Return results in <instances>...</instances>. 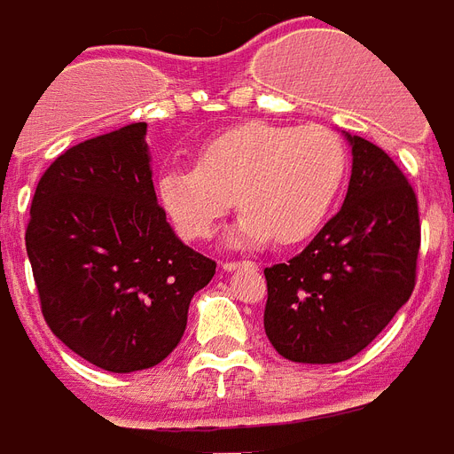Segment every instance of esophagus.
<instances>
[{
    "mask_svg": "<svg viewBox=\"0 0 454 454\" xmlns=\"http://www.w3.org/2000/svg\"><path fill=\"white\" fill-rule=\"evenodd\" d=\"M242 266L247 269V266H254V263H252V262H223V263H221V269L226 270V273H233V270L242 269Z\"/></svg>",
    "mask_w": 454,
    "mask_h": 454,
    "instance_id": "esophagus-1",
    "label": "esophagus"
}]
</instances>
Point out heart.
I'll return each instance as SVG.
<instances>
[{"label":"heart","instance_id":"heart-1","mask_svg":"<svg viewBox=\"0 0 454 454\" xmlns=\"http://www.w3.org/2000/svg\"><path fill=\"white\" fill-rule=\"evenodd\" d=\"M346 169L344 141L327 127L245 122L209 138L195 167H164L157 198L185 238H209L235 198L231 245H292L327 219Z\"/></svg>","mask_w":454,"mask_h":454}]
</instances>
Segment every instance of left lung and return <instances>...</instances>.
<instances>
[{
	"label": "left lung",
	"mask_w": 454,
	"mask_h": 454,
	"mask_svg": "<svg viewBox=\"0 0 454 454\" xmlns=\"http://www.w3.org/2000/svg\"><path fill=\"white\" fill-rule=\"evenodd\" d=\"M344 205L301 254L263 270V330L283 358L327 365L360 353L415 290V191L387 153L344 131Z\"/></svg>",
	"instance_id": "obj_1"
}]
</instances>
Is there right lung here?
<instances>
[{"mask_svg": "<svg viewBox=\"0 0 454 454\" xmlns=\"http://www.w3.org/2000/svg\"><path fill=\"white\" fill-rule=\"evenodd\" d=\"M145 131L127 124L56 157L25 231L44 320L108 372L162 363L184 337L192 294L216 270L157 205Z\"/></svg>", "mask_w": 454, "mask_h": 454, "instance_id": "add662e5", "label": "right lung"}]
</instances>
